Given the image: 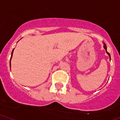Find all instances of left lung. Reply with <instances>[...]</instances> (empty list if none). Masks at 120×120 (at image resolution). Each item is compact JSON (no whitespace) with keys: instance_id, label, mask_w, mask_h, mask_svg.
<instances>
[{"instance_id":"left-lung-1","label":"left lung","mask_w":120,"mask_h":120,"mask_svg":"<svg viewBox=\"0 0 120 120\" xmlns=\"http://www.w3.org/2000/svg\"><path fill=\"white\" fill-rule=\"evenodd\" d=\"M103 48H104V49H105V50H106V53L108 54V55H109V57H110V53H108V52H107V47H106V44H105V42H103Z\"/></svg>"}]
</instances>
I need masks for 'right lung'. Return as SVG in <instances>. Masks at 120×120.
<instances>
[{
	"mask_svg": "<svg viewBox=\"0 0 120 120\" xmlns=\"http://www.w3.org/2000/svg\"><path fill=\"white\" fill-rule=\"evenodd\" d=\"M15 48L13 49V50H12V52H11V58H10V69H11V59H12V54H13V52H14V50Z\"/></svg>",
	"mask_w": 120,
	"mask_h": 120,
	"instance_id": "1",
	"label": "right lung"
}]
</instances>
